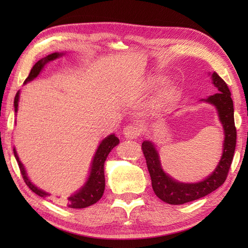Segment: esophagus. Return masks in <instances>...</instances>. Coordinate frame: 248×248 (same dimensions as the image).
<instances>
[{"mask_svg":"<svg viewBox=\"0 0 248 248\" xmlns=\"http://www.w3.org/2000/svg\"><path fill=\"white\" fill-rule=\"evenodd\" d=\"M140 134V128L139 124H131L124 128V135L128 139H136Z\"/></svg>","mask_w":248,"mask_h":248,"instance_id":"obj_1","label":"esophagus"}]
</instances>
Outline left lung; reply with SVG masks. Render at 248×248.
<instances>
[{"instance_id": "1", "label": "left lung", "mask_w": 248, "mask_h": 248, "mask_svg": "<svg viewBox=\"0 0 248 248\" xmlns=\"http://www.w3.org/2000/svg\"><path fill=\"white\" fill-rule=\"evenodd\" d=\"M212 80L217 88V93L213 96H210L204 101L212 103L217 107L225 131V141L223 156L211 176L198 183L189 184L177 182L163 171L155 146L147 140L141 144V150H143L146 164L150 173L152 188L157 197L170 204H182L204 197L205 195L212 193L222 186L228 176L236 144L233 102L227 84L217 72H213Z\"/></svg>"}]
</instances>
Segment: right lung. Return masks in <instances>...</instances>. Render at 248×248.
<instances>
[{
  "mask_svg": "<svg viewBox=\"0 0 248 248\" xmlns=\"http://www.w3.org/2000/svg\"><path fill=\"white\" fill-rule=\"evenodd\" d=\"M61 55L62 54H60V53H52L46 57H45V59L40 60L39 62H37L34 65V67L31 68L29 77L25 78V83L29 81H31L33 78H35L37 76H38L39 72L41 71L43 67L46 64V62L57 59V57ZM18 102H19V92L16 93L15 101H14L15 112H17V109H18ZM118 143H119V140L116 138L114 134L108 136L107 139L102 140V143L100 144L98 147L96 155H94V156H93L91 175H89L87 182L78 193H76L75 195H71L70 197H68V200H67L68 207L72 208V209L86 208V207H89V205L96 203L98 200L102 197L103 192H104V187H105L104 162H105V160H107V157L110 152V150H112ZM14 155H15L16 160H17V162H18L21 175H22V178H23L24 182L26 183V186H28L35 194L38 195V196L46 197L48 194L44 191H41V189H39V188H37L34 184L31 183L29 178L26 177L24 167L22 165V163L20 162L18 155H17V152H16L15 148H14Z\"/></svg>",
  "mask_w": 248,
  "mask_h": 248,
  "instance_id": "add662e5",
  "label": "right lung"
}]
</instances>
